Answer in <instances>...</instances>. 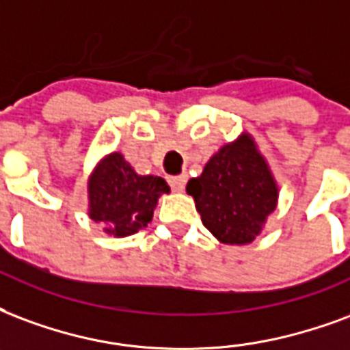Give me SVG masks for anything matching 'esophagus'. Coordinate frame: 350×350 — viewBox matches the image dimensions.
<instances>
[{
  "label": "esophagus",
  "instance_id": "1",
  "mask_svg": "<svg viewBox=\"0 0 350 350\" xmlns=\"http://www.w3.org/2000/svg\"><path fill=\"white\" fill-rule=\"evenodd\" d=\"M168 183H170V187L174 189L176 193H182L183 189H185V183H187V178L185 176H172V178H168Z\"/></svg>",
  "mask_w": 350,
  "mask_h": 350
}]
</instances>
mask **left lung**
Segmentation results:
<instances>
[{
    "mask_svg": "<svg viewBox=\"0 0 350 350\" xmlns=\"http://www.w3.org/2000/svg\"><path fill=\"white\" fill-rule=\"evenodd\" d=\"M187 195L217 241L248 245L278 206L280 189L254 137L243 131L209 157L200 176L189 180Z\"/></svg>",
    "mask_w": 350,
    "mask_h": 350,
    "instance_id": "8db88e82",
    "label": "left lung"
}]
</instances>
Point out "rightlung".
<instances>
[{"mask_svg":"<svg viewBox=\"0 0 350 350\" xmlns=\"http://www.w3.org/2000/svg\"><path fill=\"white\" fill-rule=\"evenodd\" d=\"M170 187L159 176H141L120 152H111L96 163L87 182V213L103 226V234L128 237L148 226L157 200Z\"/></svg>","mask_w":350,"mask_h":350,"instance_id":"add662e5","label":"right lung"}]
</instances>
